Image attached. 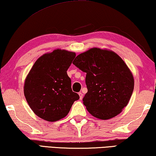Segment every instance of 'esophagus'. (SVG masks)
I'll use <instances>...</instances> for the list:
<instances>
[{
	"instance_id": "obj_1",
	"label": "esophagus",
	"mask_w": 156,
	"mask_h": 156,
	"mask_svg": "<svg viewBox=\"0 0 156 156\" xmlns=\"http://www.w3.org/2000/svg\"><path fill=\"white\" fill-rule=\"evenodd\" d=\"M78 94H79V96H80V99H82L83 98V93L80 92L78 93Z\"/></svg>"
}]
</instances>
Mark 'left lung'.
<instances>
[{
  "instance_id": "obj_1",
  "label": "left lung",
  "mask_w": 156,
  "mask_h": 156,
  "mask_svg": "<svg viewBox=\"0 0 156 156\" xmlns=\"http://www.w3.org/2000/svg\"><path fill=\"white\" fill-rule=\"evenodd\" d=\"M73 64L86 73L87 92L83 101L90 114L102 120L119 114L134 90L133 76L121 58L111 51L92 48Z\"/></svg>"
}]
</instances>
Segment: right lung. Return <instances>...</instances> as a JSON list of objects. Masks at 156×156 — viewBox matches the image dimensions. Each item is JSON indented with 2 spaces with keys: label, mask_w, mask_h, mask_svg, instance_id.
Listing matches in <instances>:
<instances>
[{
  "label": "right lung",
  "mask_w": 156,
  "mask_h": 156,
  "mask_svg": "<svg viewBox=\"0 0 156 156\" xmlns=\"http://www.w3.org/2000/svg\"><path fill=\"white\" fill-rule=\"evenodd\" d=\"M76 54L56 50L35 62L24 84V95L34 113L49 122L68 114L73 102L80 98L72 91L66 71Z\"/></svg>",
  "instance_id": "obj_1"
}]
</instances>
